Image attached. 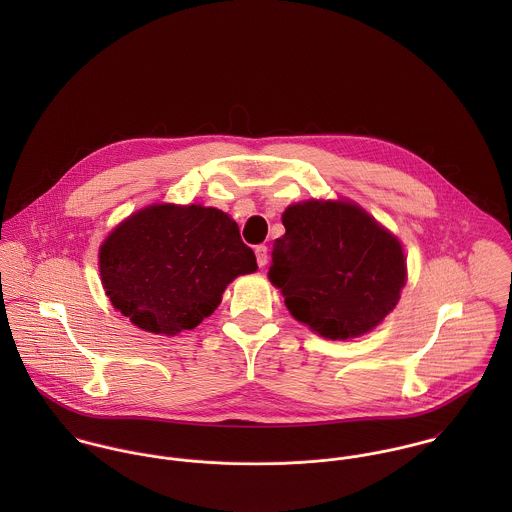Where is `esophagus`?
Returning a JSON list of instances; mask_svg holds the SVG:
<instances>
[{
	"label": "esophagus",
	"mask_w": 512,
	"mask_h": 512,
	"mask_svg": "<svg viewBox=\"0 0 512 512\" xmlns=\"http://www.w3.org/2000/svg\"><path fill=\"white\" fill-rule=\"evenodd\" d=\"M254 252H256L258 266H260V268H262V266H266V262H268V248H266L264 244H258V246L254 248Z\"/></svg>",
	"instance_id": "34e87169"
}]
</instances>
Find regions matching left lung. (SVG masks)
I'll return each instance as SVG.
<instances>
[{
	"instance_id": "1",
	"label": "left lung",
	"mask_w": 512,
	"mask_h": 512,
	"mask_svg": "<svg viewBox=\"0 0 512 512\" xmlns=\"http://www.w3.org/2000/svg\"><path fill=\"white\" fill-rule=\"evenodd\" d=\"M272 250L270 282L293 317L329 339L376 327L406 282L400 242L351 203L307 201L286 209Z\"/></svg>"
}]
</instances>
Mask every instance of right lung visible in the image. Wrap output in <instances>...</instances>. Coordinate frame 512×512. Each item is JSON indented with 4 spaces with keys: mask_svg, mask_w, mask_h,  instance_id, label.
Returning a JSON list of instances; mask_svg holds the SVG:
<instances>
[{
    "mask_svg": "<svg viewBox=\"0 0 512 512\" xmlns=\"http://www.w3.org/2000/svg\"><path fill=\"white\" fill-rule=\"evenodd\" d=\"M256 256L238 224L213 207L151 205L122 222L100 248L112 305L149 333L195 329Z\"/></svg>",
    "mask_w": 512,
    "mask_h": 512,
    "instance_id": "right-lung-1",
    "label": "right lung"
}]
</instances>
